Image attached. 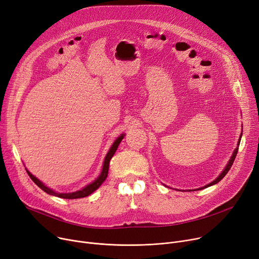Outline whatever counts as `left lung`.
I'll return each instance as SVG.
<instances>
[{"label":"left lung","mask_w":259,"mask_h":259,"mask_svg":"<svg viewBox=\"0 0 259 259\" xmlns=\"http://www.w3.org/2000/svg\"><path fill=\"white\" fill-rule=\"evenodd\" d=\"M241 138H242V135H241ZM241 138L238 139V142H237V146H236V148L234 149V151H233V153H232V155H231V157H230V160H229V162H228V164L226 165V167H225V169L221 172V174L219 175L215 180L213 181V182H211L210 184H208V185H206V186H204V187H202V188H200V189H197V190H202V189H205V188H207V187H210V186H212V185H215V184H218L219 182H220L222 178L227 174V172L230 170V168H231V166H232V164H233V162H234V160H235V156H236V153H237V150H238V146H240V142H241Z\"/></svg>","instance_id":"1"}]
</instances>
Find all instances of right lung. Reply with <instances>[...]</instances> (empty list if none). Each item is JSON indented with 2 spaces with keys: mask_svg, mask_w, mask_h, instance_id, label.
<instances>
[{
  "mask_svg": "<svg viewBox=\"0 0 259 259\" xmlns=\"http://www.w3.org/2000/svg\"><path fill=\"white\" fill-rule=\"evenodd\" d=\"M123 137H124L123 134L119 136V137L116 139V140H115V142L113 143V145H112V147L110 148L109 152L107 153V155H106V157H105V162H104V166H103V170H102L101 175H99L93 183H91L90 185L86 186L85 188H83L82 190H79V191L72 192V193H57V192H55L54 190H52V189L48 188L47 186H45V184H42L40 181L38 180V178H36L32 173H30V172L26 169V170H27V173H28L29 176L31 177V180H32L39 188H40L42 191H45L46 193H48V194H50V195L57 196V197H59V198H63V199H77V198L87 197V196H89L90 194H92L95 190H97L99 187H101L102 184L106 181V178H107V176H108V172H109V165H110L111 158H112V156L114 155V153L116 152V150H117V148H118V145L120 144V142H121V140L123 139Z\"/></svg>",
  "mask_w": 259,
  "mask_h": 259,
  "instance_id": "right-lung-1",
  "label": "right lung"
}]
</instances>
